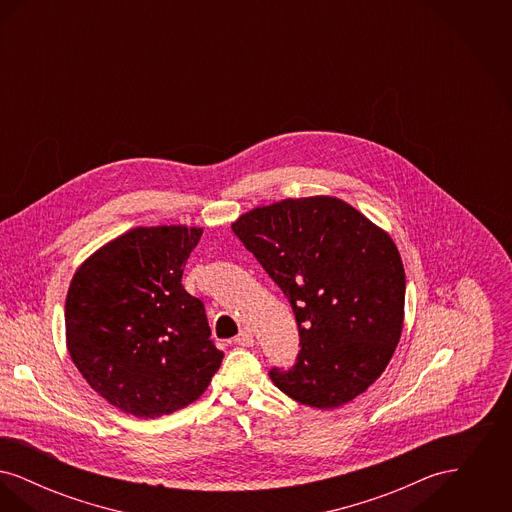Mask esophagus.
I'll return each mask as SVG.
<instances>
[{
	"instance_id": "obj_1",
	"label": "esophagus",
	"mask_w": 512,
	"mask_h": 512,
	"mask_svg": "<svg viewBox=\"0 0 512 512\" xmlns=\"http://www.w3.org/2000/svg\"><path fill=\"white\" fill-rule=\"evenodd\" d=\"M236 345H240V347H251L255 340H253V332L249 330V328H244L238 336H236V340H234Z\"/></svg>"
}]
</instances>
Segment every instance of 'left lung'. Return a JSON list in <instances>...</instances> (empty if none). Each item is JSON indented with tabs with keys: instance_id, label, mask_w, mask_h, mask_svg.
Returning <instances> with one entry per match:
<instances>
[{
	"instance_id": "left-lung-1",
	"label": "left lung",
	"mask_w": 512,
	"mask_h": 512,
	"mask_svg": "<svg viewBox=\"0 0 512 512\" xmlns=\"http://www.w3.org/2000/svg\"><path fill=\"white\" fill-rule=\"evenodd\" d=\"M288 297L299 353L270 380L295 401L336 409L386 370L401 338L405 270L390 236L338 197L284 199L232 224Z\"/></svg>"
}]
</instances>
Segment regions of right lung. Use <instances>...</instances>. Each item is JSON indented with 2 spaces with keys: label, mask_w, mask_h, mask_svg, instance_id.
<instances>
[{
  "label": "right lung",
  "mask_w": 512,
  "mask_h": 512,
  "mask_svg": "<svg viewBox=\"0 0 512 512\" xmlns=\"http://www.w3.org/2000/svg\"><path fill=\"white\" fill-rule=\"evenodd\" d=\"M203 230L134 228L74 272L65 303L74 366L103 399L138 418L188 407L207 390L224 353L203 303L182 286Z\"/></svg>",
  "instance_id": "right-lung-1"
}]
</instances>
